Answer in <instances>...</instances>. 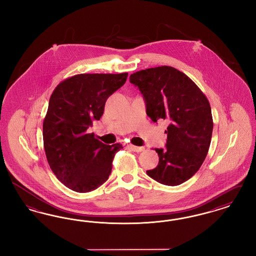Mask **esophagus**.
Segmentation results:
<instances>
[{
    "instance_id": "esophagus-1",
    "label": "esophagus",
    "mask_w": 256,
    "mask_h": 256,
    "mask_svg": "<svg viewBox=\"0 0 256 256\" xmlns=\"http://www.w3.org/2000/svg\"><path fill=\"white\" fill-rule=\"evenodd\" d=\"M128 146H130V150H132L134 152H140L145 150V148H144V146H134V145H130Z\"/></svg>"
}]
</instances>
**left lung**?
Instances as JSON below:
<instances>
[{
  "label": "left lung",
  "mask_w": 256,
  "mask_h": 256,
  "mask_svg": "<svg viewBox=\"0 0 256 256\" xmlns=\"http://www.w3.org/2000/svg\"><path fill=\"white\" fill-rule=\"evenodd\" d=\"M146 102L152 122L167 120L165 148H156L158 165L146 170L158 182L176 186L200 168L210 146L213 119L206 96L185 74L170 66L148 68L132 74Z\"/></svg>",
  "instance_id": "obj_1"
}]
</instances>
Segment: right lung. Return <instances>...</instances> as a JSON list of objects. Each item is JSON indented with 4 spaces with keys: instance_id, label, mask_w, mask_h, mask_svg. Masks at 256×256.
Returning <instances> with one entry per match:
<instances>
[{
    "instance_id": "right-lung-1",
    "label": "right lung",
    "mask_w": 256,
    "mask_h": 256,
    "mask_svg": "<svg viewBox=\"0 0 256 256\" xmlns=\"http://www.w3.org/2000/svg\"><path fill=\"white\" fill-rule=\"evenodd\" d=\"M128 73L80 74L56 86L43 122L50 168L69 189L87 193L108 180L120 143L106 145L87 134L100 120L110 95L124 84Z\"/></svg>"
}]
</instances>
